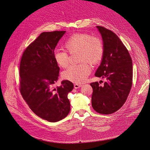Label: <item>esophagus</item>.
<instances>
[{"mask_svg":"<svg viewBox=\"0 0 150 150\" xmlns=\"http://www.w3.org/2000/svg\"><path fill=\"white\" fill-rule=\"evenodd\" d=\"M81 86H82L81 84H74V87L75 89H78Z\"/></svg>","mask_w":150,"mask_h":150,"instance_id":"esophagus-1","label":"esophagus"}]
</instances>
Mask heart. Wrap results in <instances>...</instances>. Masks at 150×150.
<instances>
[{
	"instance_id": "1",
	"label": "heart",
	"mask_w": 150,
	"mask_h": 150,
	"mask_svg": "<svg viewBox=\"0 0 150 150\" xmlns=\"http://www.w3.org/2000/svg\"><path fill=\"white\" fill-rule=\"evenodd\" d=\"M63 46L69 53L80 52L81 61L79 64L72 65L62 71V77L76 83L83 82L91 71L90 63L96 64L100 62L104 55V46L102 40L88 33H76L64 42ZM56 64L62 68L69 64V54L66 51H58L54 53Z\"/></svg>"
}]
</instances>
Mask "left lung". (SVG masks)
<instances>
[{
  "label": "left lung",
  "instance_id": "8db88e82",
  "mask_svg": "<svg viewBox=\"0 0 150 150\" xmlns=\"http://www.w3.org/2000/svg\"><path fill=\"white\" fill-rule=\"evenodd\" d=\"M102 36L104 53L95 76L105 78L100 86L90 84L93 89L92 106L99 114H110L119 110L126 102L132 85V61L128 50L112 31L96 26Z\"/></svg>",
  "mask_w": 150,
  "mask_h": 150
}]
</instances>
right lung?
Returning a JSON list of instances; mask_svg holds the SVG:
<instances>
[{"label": "right lung", "mask_w": 150, "mask_h": 150, "mask_svg": "<svg viewBox=\"0 0 150 150\" xmlns=\"http://www.w3.org/2000/svg\"><path fill=\"white\" fill-rule=\"evenodd\" d=\"M65 33L43 32L26 48L20 61L21 94L33 112L50 122L64 119L70 111L67 95L73 83L63 80L54 88L59 72L54 49Z\"/></svg>", "instance_id": "right-lung-1"}]
</instances>
